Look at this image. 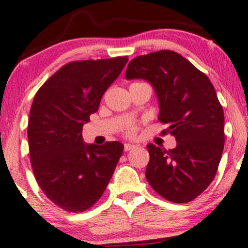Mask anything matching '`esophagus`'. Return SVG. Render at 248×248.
<instances>
[{"label":"esophagus","instance_id":"34e87169","mask_svg":"<svg viewBox=\"0 0 248 248\" xmlns=\"http://www.w3.org/2000/svg\"><path fill=\"white\" fill-rule=\"evenodd\" d=\"M136 147V145H134V144H124V151L126 152H128V151H130V150H133V148H135Z\"/></svg>","mask_w":248,"mask_h":248}]
</instances>
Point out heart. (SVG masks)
Listing matches in <instances>:
<instances>
[{"label": "heart", "instance_id": "b5f03b06", "mask_svg": "<svg viewBox=\"0 0 248 248\" xmlns=\"http://www.w3.org/2000/svg\"><path fill=\"white\" fill-rule=\"evenodd\" d=\"M136 134V128L135 127H130L129 129H128V135H130V136H133V135Z\"/></svg>", "mask_w": 248, "mask_h": 248}]
</instances>
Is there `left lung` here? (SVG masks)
<instances>
[{"label":"left lung","mask_w":248,"mask_h":248,"mask_svg":"<svg viewBox=\"0 0 248 248\" xmlns=\"http://www.w3.org/2000/svg\"><path fill=\"white\" fill-rule=\"evenodd\" d=\"M126 79L150 82L158 101V121L177 146L147 145L146 179L168 201L187 203L216 177L224 143V115L210 79L180 54L163 49L129 62Z\"/></svg>","instance_id":"obj_1"}]
</instances>
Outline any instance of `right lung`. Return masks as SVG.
I'll list each match as a JSON object with an SVG mask.
<instances>
[{
    "label": "right lung",
    "instance_id": "obj_1",
    "mask_svg": "<svg viewBox=\"0 0 248 248\" xmlns=\"http://www.w3.org/2000/svg\"><path fill=\"white\" fill-rule=\"evenodd\" d=\"M127 62V57L70 62L43 84L32 101V172L45 195L68 212H82L97 202L124 152L119 141L86 144L81 131Z\"/></svg>",
    "mask_w": 248,
    "mask_h": 248
}]
</instances>
